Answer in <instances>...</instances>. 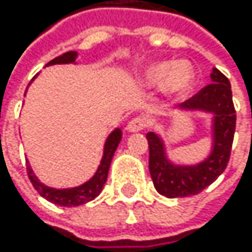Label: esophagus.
Segmentation results:
<instances>
[{"instance_id": "1", "label": "esophagus", "mask_w": 252, "mask_h": 252, "mask_svg": "<svg viewBox=\"0 0 252 252\" xmlns=\"http://www.w3.org/2000/svg\"><path fill=\"white\" fill-rule=\"evenodd\" d=\"M147 127V119L142 118V116H137V118H133L128 125H127V130L131 131V133H136V131H142Z\"/></svg>"}]
</instances>
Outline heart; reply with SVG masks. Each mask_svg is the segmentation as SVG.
I'll return each mask as SVG.
<instances>
[{
	"label": "heart",
	"instance_id": "obj_1",
	"mask_svg": "<svg viewBox=\"0 0 252 252\" xmlns=\"http://www.w3.org/2000/svg\"><path fill=\"white\" fill-rule=\"evenodd\" d=\"M143 81L148 86H163L172 94H183L192 88L195 72L188 62H178L174 64L163 62L148 67L143 75Z\"/></svg>",
	"mask_w": 252,
	"mask_h": 252
}]
</instances>
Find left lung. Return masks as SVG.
I'll list each match as a JSON object with an SVG mask.
<instances>
[{"mask_svg":"<svg viewBox=\"0 0 252 252\" xmlns=\"http://www.w3.org/2000/svg\"><path fill=\"white\" fill-rule=\"evenodd\" d=\"M183 109H198L212 112L213 151L207 160L196 166H174L164 157L163 143L154 133H148L150 174L158 193L168 198L196 195L225 171L231 156L236 130V109L233 104L231 84L218 69L212 72V83L181 104Z\"/></svg>","mask_w":252,"mask_h":252,"instance_id":"1","label":"left lung"}]
</instances>
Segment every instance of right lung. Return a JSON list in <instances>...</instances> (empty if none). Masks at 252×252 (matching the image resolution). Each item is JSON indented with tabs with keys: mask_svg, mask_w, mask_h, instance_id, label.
<instances>
[{
	"mask_svg": "<svg viewBox=\"0 0 252 252\" xmlns=\"http://www.w3.org/2000/svg\"><path fill=\"white\" fill-rule=\"evenodd\" d=\"M77 57L75 51H67L56 59H53L48 64H56V63H74ZM122 137V131L119 128H116L105 142L104 147V156L101 160V164L96 171V174L89 180L86 181L84 185L78 186V188H72V189H51L48 186H43L42 183L36 178V175L33 174L30 164H27V174L28 178H30L33 188L39 192L40 196H43L45 199H48L50 202H54L57 206H63V207H74V206H81L84 202H89L94 198H96L99 195V192L102 190L105 181H107V174H109V168L113 158V154L118 148V145L121 142Z\"/></svg>",
	"mask_w": 252,
	"mask_h": 252,
	"instance_id": "right-lung-1",
	"label": "right lung"
}]
</instances>
